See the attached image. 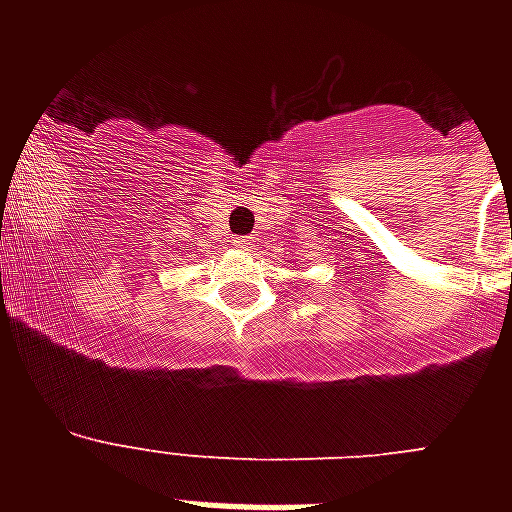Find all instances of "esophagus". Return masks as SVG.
I'll list each match as a JSON object with an SVG mask.
<instances>
[{
	"instance_id": "esophagus-1",
	"label": "esophagus",
	"mask_w": 512,
	"mask_h": 512,
	"mask_svg": "<svg viewBox=\"0 0 512 512\" xmlns=\"http://www.w3.org/2000/svg\"><path fill=\"white\" fill-rule=\"evenodd\" d=\"M236 244L239 247H252V236H241V239H236Z\"/></svg>"
}]
</instances>
